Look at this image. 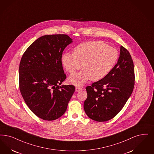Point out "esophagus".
Instances as JSON below:
<instances>
[{"instance_id": "1", "label": "esophagus", "mask_w": 154, "mask_h": 154, "mask_svg": "<svg viewBox=\"0 0 154 154\" xmlns=\"http://www.w3.org/2000/svg\"><path fill=\"white\" fill-rule=\"evenodd\" d=\"M82 90V88H81V87H80V86H77V87H75V92H80V91H81Z\"/></svg>"}]
</instances>
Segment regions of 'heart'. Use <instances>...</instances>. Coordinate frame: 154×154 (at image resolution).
Here are the masks:
<instances>
[{"instance_id":"1","label":"heart","mask_w":154,"mask_h":154,"mask_svg":"<svg viewBox=\"0 0 154 154\" xmlns=\"http://www.w3.org/2000/svg\"><path fill=\"white\" fill-rule=\"evenodd\" d=\"M119 52L101 41H88L80 43L73 49V54L64 53L62 57L63 66L69 74L79 73L70 77L69 83L81 86L89 80L96 81L107 76L115 66Z\"/></svg>"}]
</instances>
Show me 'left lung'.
I'll return each mask as SVG.
<instances>
[{"mask_svg": "<svg viewBox=\"0 0 154 154\" xmlns=\"http://www.w3.org/2000/svg\"><path fill=\"white\" fill-rule=\"evenodd\" d=\"M135 85L134 62L123 46L115 66L105 78L86 86L88 96L84 104L87 116L96 122H106L120 112Z\"/></svg>", "mask_w": 154, "mask_h": 154, "instance_id": "left-lung-1", "label": "left lung"}]
</instances>
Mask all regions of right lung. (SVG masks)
Listing matches in <instances>:
<instances>
[{
    "mask_svg": "<svg viewBox=\"0 0 154 154\" xmlns=\"http://www.w3.org/2000/svg\"><path fill=\"white\" fill-rule=\"evenodd\" d=\"M72 42L66 34L43 35L22 57L19 68L20 92L30 109L44 120L62 116L75 91L74 85L60 86L66 79L62 53Z\"/></svg>",
    "mask_w": 154,
    "mask_h": 154,
    "instance_id": "add662e5",
    "label": "right lung"
}]
</instances>
